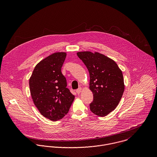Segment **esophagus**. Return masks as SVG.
<instances>
[{"label": "esophagus", "mask_w": 157, "mask_h": 157, "mask_svg": "<svg viewBox=\"0 0 157 157\" xmlns=\"http://www.w3.org/2000/svg\"><path fill=\"white\" fill-rule=\"evenodd\" d=\"M82 88H79L78 89H77V90H76V92L78 94H79L80 92H81V91H82Z\"/></svg>", "instance_id": "1"}]
</instances>
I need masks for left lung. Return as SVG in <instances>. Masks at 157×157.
Returning a JSON list of instances; mask_svg holds the SVG:
<instances>
[{
	"mask_svg": "<svg viewBox=\"0 0 157 157\" xmlns=\"http://www.w3.org/2000/svg\"><path fill=\"white\" fill-rule=\"evenodd\" d=\"M77 54L90 73V90L94 98L90 109L98 116L105 117L116 108L123 95L122 71L115 61L99 52L83 51Z\"/></svg>",
	"mask_w": 157,
	"mask_h": 157,
	"instance_id": "obj_1",
	"label": "left lung"
}]
</instances>
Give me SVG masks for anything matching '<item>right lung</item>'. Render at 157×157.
<instances>
[{
    "label": "right lung",
    "instance_id": "right-lung-1",
    "mask_svg": "<svg viewBox=\"0 0 157 157\" xmlns=\"http://www.w3.org/2000/svg\"><path fill=\"white\" fill-rule=\"evenodd\" d=\"M66 57L64 52L48 56L37 64L29 80L35 106L52 121L60 120L67 114L75 98L67 88V80L61 71Z\"/></svg>",
    "mask_w": 157,
    "mask_h": 157
}]
</instances>
